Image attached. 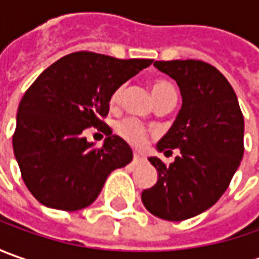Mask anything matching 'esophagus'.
<instances>
[{
    "instance_id": "1",
    "label": "esophagus",
    "mask_w": 259,
    "mask_h": 259,
    "mask_svg": "<svg viewBox=\"0 0 259 259\" xmlns=\"http://www.w3.org/2000/svg\"><path fill=\"white\" fill-rule=\"evenodd\" d=\"M144 163V157H141L140 154H134V158H133V164H141Z\"/></svg>"
}]
</instances>
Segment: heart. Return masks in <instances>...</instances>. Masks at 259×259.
Here are the masks:
<instances>
[{"label":"heart","instance_id":"obj_1","mask_svg":"<svg viewBox=\"0 0 259 259\" xmlns=\"http://www.w3.org/2000/svg\"><path fill=\"white\" fill-rule=\"evenodd\" d=\"M124 94V86H119L118 89H115V92L111 96V105L119 104L121 98ZM151 94L154 101H158L161 98H164L167 95L176 94L173 85L167 80H154L151 83ZM116 131L121 135L124 140H126L130 144L135 145V147H141L145 143V130L143 125L140 124L137 119H124L119 124L116 125Z\"/></svg>","mask_w":259,"mask_h":259}]
</instances>
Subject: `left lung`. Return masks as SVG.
Wrapping results in <instances>:
<instances>
[{"instance_id": "left-lung-1", "label": "left lung", "mask_w": 259, "mask_h": 259, "mask_svg": "<svg viewBox=\"0 0 259 259\" xmlns=\"http://www.w3.org/2000/svg\"><path fill=\"white\" fill-rule=\"evenodd\" d=\"M154 67L176 80L182 95V109L155 148H179L180 155L170 165L148 157L158 179L141 200L157 218L180 222L203 213L228 189L244 155V116L232 86L212 65L171 60Z\"/></svg>"}]
</instances>
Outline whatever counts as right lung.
I'll use <instances>...</instances> for the list:
<instances>
[{
  "mask_svg": "<svg viewBox=\"0 0 259 259\" xmlns=\"http://www.w3.org/2000/svg\"><path fill=\"white\" fill-rule=\"evenodd\" d=\"M153 63L77 52L49 66L28 88L17 111L13 148L27 189L47 207L73 212L92 204L105 180L133 160L118 135L94 148L83 137L104 126L111 96Z\"/></svg>",
  "mask_w": 259,
  "mask_h": 259,
  "instance_id": "1",
  "label": "right lung"
}]
</instances>
